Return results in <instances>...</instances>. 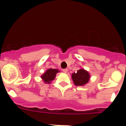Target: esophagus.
Returning <instances> with one entry per match:
<instances>
[{
	"mask_svg": "<svg viewBox=\"0 0 126 126\" xmlns=\"http://www.w3.org/2000/svg\"><path fill=\"white\" fill-rule=\"evenodd\" d=\"M63 71L64 73H67V71H68V69H63Z\"/></svg>",
	"mask_w": 126,
	"mask_h": 126,
	"instance_id": "obj_1",
	"label": "esophagus"
}]
</instances>
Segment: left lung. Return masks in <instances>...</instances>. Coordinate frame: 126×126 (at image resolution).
Listing matches in <instances>:
<instances>
[{
	"label": "left lung",
	"instance_id": "obj_1",
	"mask_svg": "<svg viewBox=\"0 0 126 126\" xmlns=\"http://www.w3.org/2000/svg\"><path fill=\"white\" fill-rule=\"evenodd\" d=\"M90 74L84 69H80L71 75V78L76 86H84L89 82Z\"/></svg>",
	"mask_w": 126,
	"mask_h": 126
}]
</instances>
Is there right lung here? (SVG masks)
<instances>
[{"mask_svg": "<svg viewBox=\"0 0 126 126\" xmlns=\"http://www.w3.org/2000/svg\"><path fill=\"white\" fill-rule=\"evenodd\" d=\"M58 72H59V70H58L57 69H48V70L45 71L44 74H42L41 76L42 79H43L44 82L46 84H50L51 81L55 78L56 74Z\"/></svg>", "mask_w": 126, "mask_h": 126, "instance_id": "right-lung-1", "label": "right lung"}]
</instances>
